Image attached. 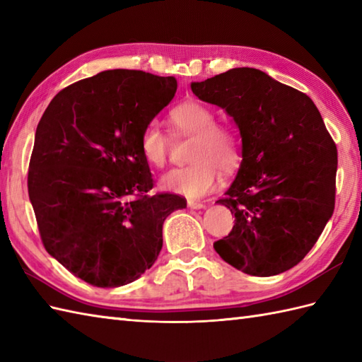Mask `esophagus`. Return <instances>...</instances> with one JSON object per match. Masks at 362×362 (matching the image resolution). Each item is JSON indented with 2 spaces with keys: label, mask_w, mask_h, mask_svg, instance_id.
I'll use <instances>...</instances> for the list:
<instances>
[{
  "label": "esophagus",
  "mask_w": 362,
  "mask_h": 362,
  "mask_svg": "<svg viewBox=\"0 0 362 362\" xmlns=\"http://www.w3.org/2000/svg\"><path fill=\"white\" fill-rule=\"evenodd\" d=\"M188 206L191 210H202V209H205V204L197 202V201H188Z\"/></svg>",
  "instance_id": "34e87169"
}]
</instances>
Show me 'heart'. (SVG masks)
I'll use <instances>...</instances> for the list:
<instances>
[{
    "mask_svg": "<svg viewBox=\"0 0 362 362\" xmlns=\"http://www.w3.org/2000/svg\"><path fill=\"white\" fill-rule=\"evenodd\" d=\"M171 124L177 132L191 135L189 158L193 163L174 168L161 177L165 189L187 197H202L219 182V166L226 171L240 161L238 146L228 129L214 124V113L197 101L177 105L171 112ZM143 158L153 168H161L168 160L169 140L157 122H149L140 136Z\"/></svg>",
    "mask_w": 362,
    "mask_h": 362,
    "instance_id": "heart-1",
    "label": "heart"
}]
</instances>
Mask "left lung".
<instances>
[{"mask_svg": "<svg viewBox=\"0 0 362 362\" xmlns=\"http://www.w3.org/2000/svg\"><path fill=\"white\" fill-rule=\"evenodd\" d=\"M191 90L224 109L241 138L240 169L216 202L235 214V226L214 250L253 276L294 267L334 211L337 151L316 104L247 66L191 82Z\"/></svg>", "mask_w": 362, "mask_h": 362, "instance_id": "8db88e82", "label": "left lung"}]
</instances>
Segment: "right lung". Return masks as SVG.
Returning <instances> with one entry per match:
<instances>
[{"label": "right lung", "mask_w": 362, "mask_h": 362, "mask_svg": "<svg viewBox=\"0 0 362 362\" xmlns=\"http://www.w3.org/2000/svg\"><path fill=\"white\" fill-rule=\"evenodd\" d=\"M177 81L107 70L64 88L35 130L28 191L46 252L98 288L132 283L156 263L163 222L187 206L153 187L143 129L173 101Z\"/></svg>", "instance_id": "obj_1"}]
</instances>
